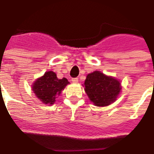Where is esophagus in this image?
<instances>
[{
  "label": "esophagus",
  "mask_w": 154,
  "mask_h": 154,
  "mask_svg": "<svg viewBox=\"0 0 154 154\" xmlns=\"http://www.w3.org/2000/svg\"><path fill=\"white\" fill-rule=\"evenodd\" d=\"M72 82H73V83H77V82H78V78H72Z\"/></svg>",
  "instance_id": "obj_1"
}]
</instances>
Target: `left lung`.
<instances>
[{
  "label": "left lung",
  "instance_id": "obj_1",
  "mask_svg": "<svg viewBox=\"0 0 154 154\" xmlns=\"http://www.w3.org/2000/svg\"><path fill=\"white\" fill-rule=\"evenodd\" d=\"M90 101L98 107H105L116 101L122 91L121 81L94 71L86 76L83 85Z\"/></svg>",
  "mask_w": 154,
  "mask_h": 154
}]
</instances>
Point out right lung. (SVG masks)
I'll return each instance as SVG.
<instances>
[{
	"mask_svg": "<svg viewBox=\"0 0 154 154\" xmlns=\"http://www.w3.org/2000/svg\"><path fill=\"white\" fill-rule=\"evenodd\" d=\"M68 84L69 82L65 77L58 79L55 72L47 71L32 83V90L42 103L52 105Z\"/></svg>",
	"mask_w": 154,
	"mask_h": 154,
	"instance_id": "right-lung-1",
	"label": "right lung"
}]
</instances>
